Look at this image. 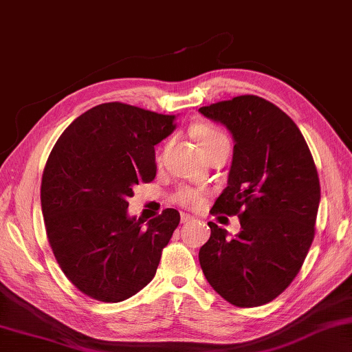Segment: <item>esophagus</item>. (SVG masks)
<instances>
[{
  "label": "esophagus",
  "mask_w": 352,
  "mask_h": 352,
  "mask_svg": "<svg viewBox=\"0 0 352 352\" xmlns=\"http://www.w3.org/2000/svg\"><path fill=\"white\" fill-rule=\"evenodd\" d=\"M193 219V217H190L187 213H181V223H190Z\"/></svg>",
  "instance_id": "1"
}]
</instances>
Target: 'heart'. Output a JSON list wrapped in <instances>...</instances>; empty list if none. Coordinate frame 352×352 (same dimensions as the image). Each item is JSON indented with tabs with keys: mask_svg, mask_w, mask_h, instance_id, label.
<instances>
[{
	"mask_svg": "<svg viewBox=\"0 0 352 352\" xmlns=\"http://www.w3.org/2000/svg\"><path fill=\"white\" fill-rule=\"evenodd\" d=\"M193 135H195V139L198 140V144L201 146L202 153H206L207 150H210L213 145L219 144V142L227 140L226 135L221 133L218 128L210 126V125H198V126H195L193 128ZM175 199L179 202V204L188 206V207L199 206L201 201H202L201 195L196 192V190L187 188V187L181 188L179 192L176 193Z\"/></svg>",
	"mask_w": 352,
	"mask_h": 352,
	"instance_id": "1",
	"label": "heart"
}]
</instances>
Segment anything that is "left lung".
Here are the masks:
<instances>
[{"mask_svg":"<svg viewBox=\"0 0 352 352\" xmlns=\"http://www.w3.org/2000/svg\"><path fill=\"white\" fill-rule=\"evenodd\" d=\"M233 139L227 187L212 213H240L236 235L208 223L199 264L214 291L239 307L266 305L300 272L314 239L320 182L303 134L258 96L199 108Z\"/></svg>","mask_w":352,"mask_h":352,"instance_id":"8db88e82","label":"left lung"}]
</instances>
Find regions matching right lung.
<instances>
[{
    "label": "right lung",
    "instance_id": "right-lung-1",
    "mask_svg": "<svg viewBox=\"0 0 352 352\" xmlns=\"http://www.w3.org/2000/svg\"><path fill=\"white\" fill-rule=\"evenodd\" d=\"M175 129V116L102 103L78 116L49 154L41 181L49 244L63 274L92 298L119 303L156 275L181 214L165 208L144 227L128 214V198L154 179V145Z\"/></svg>",
    "mask_w": 352,
    "mask_h": 352
}]
</instances>
